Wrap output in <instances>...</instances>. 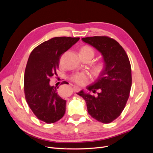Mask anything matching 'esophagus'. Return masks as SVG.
<instances>
[{
	"instance_id": "34e87169",
	"label": "esophagus",
	"mask_w": 153,
	"mask_h": 153,
	"mask_svg": "<svg viewBox=\"0 0 153 153\" xmlns=\"http://www.w3.org/2000/svg\"><path fill=\"white\" fill-rule=\"evenodd\" d=\"M80 91V87H78L75 86V85L73 86V91L74 92H79Z\"/></svg>"
}]
</instances>
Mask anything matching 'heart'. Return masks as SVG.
<instances>
[{"mask_svg":"<svg viewBox=\"0 0 153 153\" xmlns=\"http://www.w3.org/2000/svg\"><path fill=\"white\" fill-rule=\"evenodd\" d=\"M94 50L89 46H84L80 49V55H88L92 59L94 56ZM105 67L103 62H99L96 63L94 66V70L96 73H100L103 71ZM89 79V74L85 72H80L74 74L71 76V80L78 85H84Z\"/></svg>","mask_w":153,"mask_h":153,"instance_id":"heart-1","label":"heart"}]
</instances>
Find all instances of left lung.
Listing matches in <instances>:
<instances>
[{"mask_svg": "<svg viewBox=\"0 0 153 153\" xmlns=\"http://www.w3.org/2000/svg\"><path fill=\"white\" fill-rule=\"evenodd\" d=\"M103 55L105 67L100 76L87 89L97 96L80 91L78 94L85 101L88 113L105 124L116 119L123 111L131 87V68L128 56L117 41L108 36L84 38Z\"/></svg>", "mask_w": 153, "mask_h": 153, "instance_id": "left-lung-1", "label": "left lung"}]
</instances>
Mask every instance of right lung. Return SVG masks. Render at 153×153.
<instances>
[{"label": "right lung", "mask_w": 153, "mask_h": 153, "mask_svg": "<svg viewBox=\"0 0 153 153\" xmlns=\"http://www.w3.org/2000/svg\"><path fill=\"white\" fill-rule=\"evenodd\" d=\"M80 38L55 37L32 51L25 70L24 92L27 104L36 117L47 124L61 119L66 112V101L58 95L57 87L50 85L57 76L62 54Z\"/></svg>", "instance_id": "right-lung-1"}]
</instances>
